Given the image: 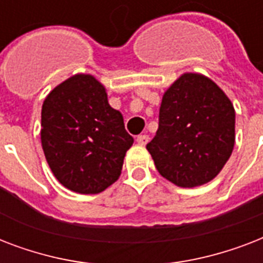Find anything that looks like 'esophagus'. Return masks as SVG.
<instances>
[{"label":"esophagus","instance_id":"34e87169","mask_svg":"<svg viewBox=\"0 0 263 263\" xmlns=\"http://www.w3.org/2000/svg\"><path fill=\"white\" fill-rule=\"evenodd\" d=\"M148 139H150V138H148V135H146V134H144V135L138 136V138H136V142H138V144H140V146H146L148 142Z\"/></svg>","mask_w":263,"mask_h":263}]
</instances>
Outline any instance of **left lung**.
<instances>
[{
	"label": "left lung",
	"mask_w": 263,
	"mask_h": 263,
	"mask_svg": "<svg viewBox=\"0 0 263 263\" xmlns=\"http://www.w3.org/2000/svg\"><path fill=\"white\" fill-rule=\"evenodd\" d=\"M235 109L212 79L187 72L164 92L160 124L146 148L157 171L177 187L212 181L232 154Z\"/></svg>",
	"instance_id": "obj_1"
}]
</instances>
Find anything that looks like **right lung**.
Instances as JSON below:
<instances>
[{
	"mask_svg": "<svg viewBox=\"0 0 263 263\" xmlns=\"http://www.w3.org/2000/svg\"><path fill=\"white\" fill-rule=\"evenodd\" d=\"M41 142L55 179L79 194H99L117 181L134 143L106 88L78 73L49 92L42 105Z\"/></svg>",
	"mask_w": 263,
	"mask_h": 263,
	"instance_id": "right-lung-1",
	"label": "right lung"
}]
</instances>
